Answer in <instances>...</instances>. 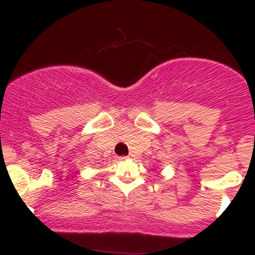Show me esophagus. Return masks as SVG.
I'll return each instance as SVG.
<instances>
[{
  "instance_id": "esophagus-1",
  "label": "esophagus",
  "mask_w": 255,
  "mask_h": 255,
  "mask_svg": "<svg viewBox=\"0 0 255 255\" xmlns=\"http://www.w3.org/2000/svg\"><path fill=\"white\" fill-rule=\"evenodd\" d=\"M129 157H133V154L129 153V154H128V156H124V157H121V158H120V159H126V158H129Z\"/></svg>"
}]
</instances>
